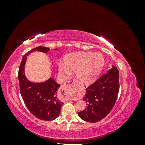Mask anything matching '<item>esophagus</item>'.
I'll use <instances>...</instances> for the list:
<instances>
[{"mask_svg": "<svg viewBox=\"0 0 145 145\" xmlns=\"http://www.w3.org/2000/svg\"><path fill=\"white\" fill-rule=\"evenodd\" d=\"M71 85L77 86L78 83L74 80H69L67 83H65V84L63 85L62 86H61V90L62 91V92H64V93H65V91L68 89L69 88V87Z\"/></svg>", "mask_w": 145, "mask_h": 145, "instance_id": "34e87169", "label": "esophagus"}]
</instances>
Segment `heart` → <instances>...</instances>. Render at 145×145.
<instances>
[{
	"label": "heart",
	"instance_id": "1",
	"mask_svg": "<svg viewBox=\"0 0 145 145\" xmlns=\"http://www.w3.org/2000/svg\"><path fill=\"white\" fill-rule=\"evenodd\" d=\"M104 62L103 56L99 52H75L66 57L64 65L59 66V70L65 75H70L71 71H76V76L79 81L84 84H89L99 76Z\"/></svg>",
	"mask_w": 145,
	"mask_h": 145
}]
</instances>
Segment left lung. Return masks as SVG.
<instances>
[{
	"label": "left lung",
	"mask_w": 145,
	"mask_h": 145,
	"mask_svg": "<svg viewBox=\"0 0 145 145\" xmlns=\"http://www.w3.org/2000/svg\"><path fill=\"white\" fill-rule=\"evenodd\" d=\"M119 88V71L112 65L111 69L86 89L83 99L87 107L78 113V116L91 123L102 120L114 106Z\"/></svg>",
	"instance_id": "obj_1"
}]
</instances>
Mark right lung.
Instances as JSON below:
<instances>
[{"mask_svg": "<svg viewBox=\"0 0 145 145\" xmlns=\"http://www.w3.org/2000/svg\"><path fill=\"white\" fill-rule=\"evenodd\" d=\"M49 50V48L38 46L27 52L23 56L18 72L20 92L25 105L35 117L45 121L55 120L60 112L63 103L57 97L60 85L52 77L42 83L30 82L25 76L24 68L27 57L31 52L41 51L46 53Z\"/></svg>", "mask_w": 145, "mask_h": 145, "instance_id": "1", "label": "right lung"}]
</instances>
